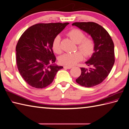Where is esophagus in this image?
I'll return each instance as SVG.
<instances>
[{
    "instance_id": "esophagus-1",
    "label": "esophagus",
    "mask_w": 129,
    "mask_h": 129,
    "mask_svg": "<svg viewBox=\"0 0 129 129\" xmlns=\"http://www.w3.org/2000/svg\"><path fill=\"white\" fill-rule=\"evenodd\" d=\"M64 69H70L72 68V67H70V66H64Z\"/></svg>"
}]
</instances>
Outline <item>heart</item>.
<instances>
[{"mask_svg": "<svg viewBox=\"0 0 129 129\" xmlns=\"http://www.w3.org/2000/svg\"><path fill=\"white\" fill-rule=\"evenodd\" d=\"M68 36L74 42L77 44L78 49L87 57L91 56L94 52V41L90 38L85 37V34L80 29L78 28L72 29L68 32ZM52 46L53 51L55 53L60 54L62 52L61 38L59 35L56 36L53 39ZM82 52L80 51H77L75 53H65L59 56V61L60 63L64 65H74L82 60L83 54Z\"/></svg>", "mask_w": 129, "mask_h": 129, "instance_id": "heart-1", "label": "heart"}]
</instances>
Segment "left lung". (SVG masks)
Listing matches in <instances>:
<instances>
[{
	"label": "left lung",
	"instance_id": "8db88e82",
	"mask_svg": "<svg viewBox=\"0 0 129 129\" xmlns=\"http://www.w3.org/2000/svg\"><path fill=\"white\" fill-rule=\"evenodd\" d=\"M72 25L90 35L95 44L94 52L86 62L89 68H81V74L76 82L85 87L100 84L108 76L115 62L114 46L112 39L108 32L97 23L74 22Z\"/></svg>",
	"mask_w": 129,
	"mask_h": 129
}]
</instances>
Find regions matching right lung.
I'll list each match as a JSON object with an SVG mask.
<instances>
[{
	"instance_id": "right-lung-1",
	"label": "right lung",
	"mask_w": 129,
	"mask_h": 129,
	"mask_svg": "<svg viewBox=\"0 0 129 129\" xmlns=\"http://www.w3.org/2000/svg\"><path fill=\"white\" fill-rule=\"evenodd\" d=\"M69 24L37 23L23 33L16 47V64L19 73L29 85L43 88L49 85L57 72L63 68L52 64L56 58L52 42Z\"/></svg>"
}]
</instances>
